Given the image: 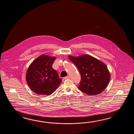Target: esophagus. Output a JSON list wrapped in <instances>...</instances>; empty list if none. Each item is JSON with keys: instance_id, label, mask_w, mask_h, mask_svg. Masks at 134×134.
Listing matches in <instances>:
<instances>
[{"instance_id": "esophagus-1", "label": "esophagus", "mask_w": 134, "mask_h": 134, "mask_svg": "<svg viewBox=\"0 0 134 134\" xmlns=\"http://www.w3.org/2000/svg\"><path fill=\"white\" fill-rule=\"evenodd\" d=\"M69 78V76H66V77H64L63 79H64V80H66V79H68Z\"/></svg>"}]
</instances>
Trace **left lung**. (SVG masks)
<instances>
[{"label": "left lung", "instance_id": "obj_1", "mask_svg": "<svg viewBox=\"0 0 134 134\" xmlns=\"http://www.w3.org/2000/svg\"><path fill=\"white\" fill-rule=\"evenodd\" d=\"M68 58L78 68L81 80L78 88L88 95L100 94L107 87L111 75L104 63L88 54Z\"/></svg>", "mask_w": 134, "mask_h": 134}]
</instances>
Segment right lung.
I'll use <instances>...</instances> for the list:
<instances>
[{
    "label": "right lung",
    "instance_id": "add662e5",
    "mask_svg": "<svg viewBox=\"0 0 134 134\" xmlns=\"http://www.w3.org/2000/svg\"><path fill=\"white\" fill-rule=\"evenodd\" d=\"M55 57L42 54L31 64L26 75L30 88L38 95H49L60 85L62 80L52 68Z\"/></svg>",
    "mask_w": 134,
    "mask_h": 134
}]
</instances>
